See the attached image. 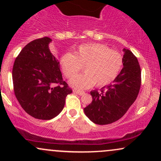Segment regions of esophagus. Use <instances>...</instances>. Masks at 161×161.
Instances as JSON below:
<instances>
[{
    "mask_svg": "<svg viewBox=\"0 0 161 161\" xmlns=\"http://www.w3.org/2000/svg\"><path fill=\"white\" fill-rule=\"evenodd\" d=\"M73 92H74V93L78 94L79 95H84V94H85V92L83 91H79V90H76V89L73 90Z\"/></svg>",
    "mask_w": 161,
    "mask_h": 161,
    "instance_id": "34e87169",
    "label": "esophagus"
}]
</instances>
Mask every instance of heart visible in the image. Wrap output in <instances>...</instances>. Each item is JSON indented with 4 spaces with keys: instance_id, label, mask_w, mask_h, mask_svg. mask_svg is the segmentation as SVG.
Returning a JSON list of instances; mask_svg holds the SVG:
<instances>
[{
    "instance_id": "obj_1",
    "label": "heart",
    "mask_w": 161,
    "mask_h": 161,
    "mask_svg": "<svg viewBox=\"0 0 161 161\" xmlns=\"http://www.w3.org/2000/svg\"><path fill=\"white\" fill-rule=\"evenodd\" d=\"M63 73L67 78L73 76L84 66L86 73L69 80V85L77 89H86L96 85L104 87L112 83L120 73L123 58L120 53L101 44L80 45L75 53L66 52L60 60Z\"/></svg>"
}]
</instances>
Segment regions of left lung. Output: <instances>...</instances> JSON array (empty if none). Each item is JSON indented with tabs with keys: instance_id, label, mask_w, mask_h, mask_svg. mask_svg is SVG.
Masks as SVG:
<instances>
[{
	"instance_id": "obj_1",
	"label": "left lung",
	"mask_w": 161,
	"mask_h": 161,
	"mask_svg": "<svg viewBox=\"0 0 161 161\" xmlns=\"http://www.w3.org/2000/svg\"><path fill=\"white\" fill-rule=\"evenodd\" d=\"M123 67L111 85L101 92H90L92 101L85 114L95 124L107 125L118 120L136 101L141 86V68L136 56L123 48Z\"/></svg>"
}]
</instances>
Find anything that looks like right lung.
Wrapping results in <instances>:
<instances>
[{"label":"right lung","instance_id":"1","mask_svg":"<svg viewBox=\"0 0 161 161\" xmlns=\"http://www.w3.org/2000/svg\"><path fill=\"white\" fill-rule=\"evenodd\" d=\"M47 37L29 42L13 67L14 93L23 110L38 119H51L62 111L72 89L63 80L60 62L49 48ZM58 84V86H55Z\"/></svg>","mask_w":161,"mask_h":161}]
</instances>
